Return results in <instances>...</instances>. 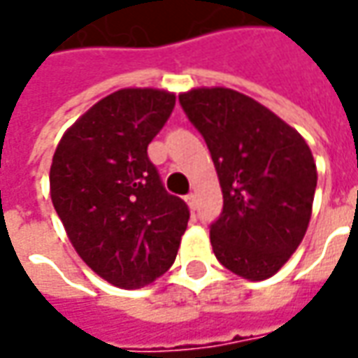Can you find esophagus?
Masks as SVG:
<instances>
[{"label":"esophagus","instance_id":"obj_1","mask_svg":"<svg viewBox=\"0 0 358 358\" xmlns=\"http://www.w3.org/2000/svg\"><path fill=\"white\" fill-rule=\"evenodd\" d=\"M185 203L189 204V208H191V210H194V208H196V194H187V196H185Z\"/></svg>","mask_w":358,"mask_h":358}]
</instances>
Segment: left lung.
I'll return each instance as SVG.
<instances>
[{"mask_svg":"<svg viewBox=\"0 0 358 358\" xmlns=\"http://www.w3.org/2000/svg\"><path fill=\"white\" fill-rule=\"evenodd\" d=\"M210 150L224 208L210 226L216 259L238 277L265 280L298 250L312 216L317 171L296 128L240 91L179 95Z\"/></svg>","mask_w":358,"mask_h":358,"instance_id":"1","label":"left lung"}]
</instances>
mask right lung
Here are the masks:
<instances>
[{"instance_id":"obj_1","label":"right lung","mask_w":358,"mask_h":358,"mask_svg":"<svg viewBox=\"0 0 358 358\" xmlns=\"http://www.w3.org/2000/svg\"><path fill=\"white\" fill-rule=\"evenodd\" d=\"M173 107L169 91H115L64 132L52 157V204L73 250L118 288L162 277L187 230V204L165 191L148 157Z\"/></svg>"}]
</instances>
